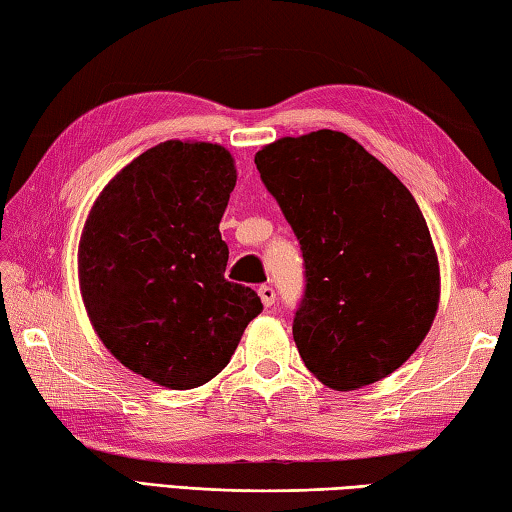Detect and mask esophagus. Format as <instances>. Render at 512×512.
<instances>
[{
  "mask_svg": "<svg viewBox=\"0 0 512 512\" xmlns=\"http://www.w3.org/2000/svg\"><path fill=\"white\" fill-rule=\"evenodd\" d=\"M258 297H261L265 308H272L276 303V292L274 288H270V285H261V288H258Z\"/></svg>",
  "mask_w": 512,
  "mask_h": 512,
  "instance_id": "esophagus-1",
  "label": "esophagus"
}]
</instances>
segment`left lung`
I'll list each match as a JSON object with an SVG mask.
<instances>
[{
  "mask_svg": "<svg viewBox=\"0 0 512 512\" xmlns=\"http://www.w3.org/2000/svg\"><path fill=\"white\" fill-rule=\"evenodd\" d=\"M306 261L292 335L308 371L337 391L387 378L423 344L441 270L414 195L337 130L283 137L256 152Z\"/></svg>",
  "mask_w": 512,
  "mask_h": 512,
  "instance_id": "obj_1",
  "label": "left lung"
}]
</instances>
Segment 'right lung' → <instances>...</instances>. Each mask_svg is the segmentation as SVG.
<instances>
[{
    "label": "right lung",
    "mask_w": 512,
    "mask_h": 512,
    "mask_svg": "<svg viewBox=\"0 0 512 512\" xmlns=\"http://www.w3.org/2000/svg\"><path fill=\"white\" fill-rule=\"evenodd\" d=\"M236 179L220 143L164 141L107 182L80 233L78 283L98 339L159 387L215 378L263 310L224 279L218 224Z\"/></svg>",
    "instance_id": "right-lung-1"
}]
</instances>
